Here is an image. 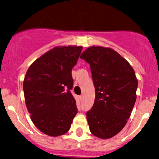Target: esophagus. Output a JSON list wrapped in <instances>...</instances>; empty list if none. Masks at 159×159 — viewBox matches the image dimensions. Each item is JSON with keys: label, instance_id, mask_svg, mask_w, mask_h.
I'll list each match as a JSON object with an SVG mask.
<instances>
[{"label": "esophagus", "instance_id": "esophagus-1", "mask_svg": "<svg viewBox=\"0 0 159 159\" xmlns=\"http://www.w3.org/2000/svg\"><path fill=\"white\" fill-rule=\"evenodd\" d=\"M83 98H84V96H83V94H82L81 96H80V99H81V100H82V99H83Z\"/></svg>", "mask_w": 159, "mask_h": 159}]
</instances>
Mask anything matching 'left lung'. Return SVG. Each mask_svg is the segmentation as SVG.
I'll list each match as a JSON object with an SVG mask.
<instances>
[{"mask_svg": "<svg viewBox=\"0 0 159 159\" xmlns=\"http://www.w3.org/2000/svg\"><path fill=\"white\" fill-rule=\"evenodd\" d=\"M80 58L90 66L96 89L86 112L91 133L102 139L117 135L127 123L136 100L138 80L129 62L109 47L93 46Z\"/></svg>", "mask_w": 159, "mask_h": 159, "instance_id": "1", "label": "left lung"}]
</instances>
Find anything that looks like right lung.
I'll return each mask as SVG.
<instances>
[{"label": "right lung", "instance_id": "add662e5", "mask_svg": "<svg viewBox=\"0 0 159 159\" xmlns=\"http://www.w3.org/2000/svg\"><path fill=\"white\" fill-rule=\"evenodd\" d=\"M81 46L56 47L35 60L23 83L30 119L40 132L57 137L70 130L77 113L72 69L81 53Z\"/></svg>", "mask_w": 159, "mask_h": 159}]
</instances>
